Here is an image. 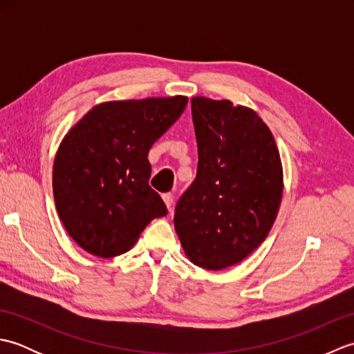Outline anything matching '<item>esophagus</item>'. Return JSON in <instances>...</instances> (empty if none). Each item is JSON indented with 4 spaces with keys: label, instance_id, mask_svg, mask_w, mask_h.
<instances>
[{
    "label": "esophagus",
    "instance_id": "obj_1",
    "mask_svg": "<svg viewBox=\"0 0 354 354\" xmlns=\"http://www.w3.org/2000/svg\"><path fill=\"white\" fill-rule=\"evenodd\" d=\"M162 201H164V204L167 205V208L171 209V207H173V194L171 193H164Z\"/></svg>",
    "mask_w": 354,
    "mask_h": 354
}]
</instances>
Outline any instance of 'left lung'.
I'll return each mask as SVG.
<instances>
[{
  "mask_svg": "<svg viewBox=\"0 0 354 354\" xmlns=\"http://www.w3.org/2000/svg\"><path fill=\"white\" fill-rule=\"evenodd\" d=\"M192 115L198 173L173 222L187 257L219 270L268 237L283 196V167L272 133L255 111L194 97Z\"/></svg>",
  "mask_w": 354,
  "mask_h": 354,
  "instance_id": "left-lung-1",
  "label": "left lung"
}]
</instances>
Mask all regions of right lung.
<instances>
[{
  "instance_id": "right-lung-1",
  "label": "right lung",
  "mask_w": 354,
  "mask_h": 354,
  "mask_svg": "<svg viewBox=\"0 0 354 354\" xmlns=\"http://www.w3.org/2000/svg\"><path fill=\"white\" fill-rule=\"evenodd\" d=\"M187 102L176 95L102 103L65 135L53 193L66 232L89 254L106 259L129 251L150 221L167 214L149 185L147 153Z\"/></svg>"
}]
</instances>
